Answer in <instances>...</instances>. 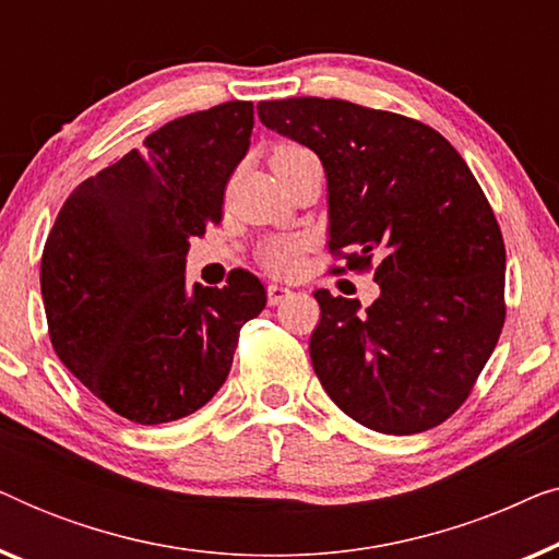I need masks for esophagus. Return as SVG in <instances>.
Listing matches in <instances>:
<instances>
[{"instance_id": "esophagus-1", "label": "esophagus", "mask_w": 559, "mask_h": 559, "mask_svg": "<svg viewBox=\"0 0 559 559\" xmlns=\"http://www.w3.org/2000/svg\"><path fill=\"white\" fill-rule=\"evenodd\" d=\"M289 295H293V289H289V287H282V285L266 287V302H270V305H282Z\"/></svg>"}]
</instances>
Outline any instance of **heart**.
I'll use <instances>...</instances> for the list:
<instances>
[{"label":"heart","instance_id":"heart-1","mask_svg":"<svg viewBox=\"0 0 559 559\" xmlns=\"http://www.w3.org/2000/svg\"><path fill=\"white\" fill-rule=\"evenodd\" d=\"M302 147L297 144H280L274 147V157H289V155H302ZM305 251V239H297V236H274V239H266L259 249V262L266 272L277 274V277H287V274H295L300 270Z\"/></svg>","mask_w":559,"mask_h":559}]
</instances>
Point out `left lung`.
<instances>
[{
	"label": "left lung",
	"instance_id": "1",
	"mask_svg": "<svg viewBox=\"0 0 559 559\" xmlns=\"http://www.w3.org/2000/svg\"><path fill=\"white\" fill-rule=\"evenodd\" d=\"M266 129L310 147L328 178L331 254L369 270L381 295L318 289L310 358L358 425L415 435L468 400L499 341L507 249L484 190L440 132L341 98L257 106ZM343 272V266H335Z\"/></svg>",
	"mask_w": 559,
	"mask_h": 559
}]
</instances>
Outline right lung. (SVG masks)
I'll use <instances>...</instances> for the list:
<instances>
[{"mask_svg": "<svg viewBox=\"0 0 559 559\" xmlns=\"http://www.w3.org/2000/svg\"><path fill=\"white\" fill-rule=\"evenodd\" d=\"M251 127V102L167 121L83 180L45 241L52 348L91 394L136 425L201 409L231 371L241 325L266 305L262 282L243 270L221 289L186 285L190 239L221 221Z\"/></svg>", "mask_w": 559, "mask_h": 559, "instance_id": "right-lung-1", "label": "right lung"}]
</instances>
